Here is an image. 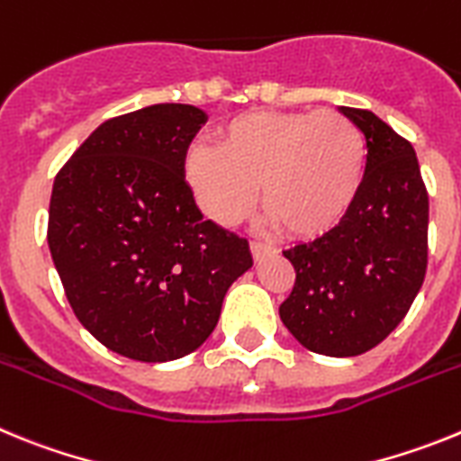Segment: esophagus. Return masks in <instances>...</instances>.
<instances>
[{
    "label": "esophagus",
    "instance_id": "1",
    "mask_svg": "<svg viewBox=\"0 0 461 461\" xmlns=\"http://www.w3.org/2000/svg\"><path fill=\"white\" fill-rule=\"evenodd\" d=\"M251 254H254V258L258 260L267 254H275V247L267 242H258V240H256V242H251Z\"/></svg>",
    "mask_w": 461,
    "mask_h": 461
}]
</instances>
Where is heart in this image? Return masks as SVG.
<instances>
[{
    "instance_id": "obj_1",
    "label": "heart",
    "mask_w": 461,
    "mask_h": 461,
    "mask_svg": "<svg viewBox=\"0 0 461 461\" xmlns=\"http://www.w3.org/2000/svg\"><path fill=\"white\" fill-rule=\"evenodd\" d=\"M365 158V136L339 113H244L219 129L217 148H189L185 180L217 223L238 221L258 182L272 221L291 235H316L353 205Z\"/></svg>"
}]
</instances>
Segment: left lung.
I'll use <instances>...</instances> for the list:
<instances>
[{"label": "left lung", "instance_id": "8db88e82", "mask_svg": "<svg viewBox=\"0 0 461 461\" xmlns=\"http://www.w3.org/2000/svg\"><path fill=\"white\" fill-rule=\"evenodd\" d=\"M367 140V166L341 221L284 251L295 286L279 316L304 348L353 357L402 323L427 272L429 195L415 149L374 113L339 108Z\"/></svg>", "mask_w": 461, "mask_h": 461}]
</instances>
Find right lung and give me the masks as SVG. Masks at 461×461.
Listing matches in <instances>:
<instances>
[{
    "label": "right lung",
    "instance_id": "add662e5",
    "mask_svg": "<svg viewBox=\"0 0 461 461\" xmlns=\"http://www.w3.org/2000/svg\"><path fill=\"white\" fill-rule=\"evenodd\" d=\"M205 122L186 104L113 117L52 185L48 247L68 304L89 335L131 360L195 351L230 284L254 266L249 242L203 219L185 182Z\"/></svg>",
    "mask_w": 461,
    "mask_h": 461
}]
</instances>
